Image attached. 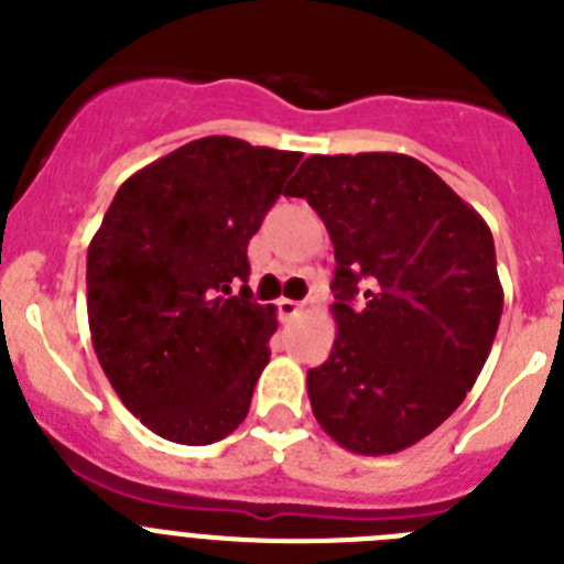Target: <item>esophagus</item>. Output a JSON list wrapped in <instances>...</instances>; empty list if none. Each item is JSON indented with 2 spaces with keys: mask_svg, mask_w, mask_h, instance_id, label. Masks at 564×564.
Masks as SVG:
<instances>
[{
  "mask_svg": "<svg viewBox=\"0 0 564 564\" xmlns=\"http://www.w3.org/2000/svg\"><path fill=\"white\" fill-rule=\"evenodd\" d=\"M302 302H293V299H279L276 302V313H279V318H282V322H288V318H293V316H299V313H302Z\"/></svg>",
  "mask_w": 564,
  "mask_h": 564,
  "instance_id": "esophagus-1",
  "label": "esophagus"
}]
</instances>
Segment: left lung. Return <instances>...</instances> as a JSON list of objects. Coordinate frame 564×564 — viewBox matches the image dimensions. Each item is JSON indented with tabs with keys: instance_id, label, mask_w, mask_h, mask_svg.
I'll return each mask as SVG.
<instances>
[{
	"instance_id": "left-lung-1",
	"label": "left lung",
	"mask_w": 564,
	"mask_h": 564,
	"mask_svg": "<svg viewBox=\"0 0 564 564\" xmlns=\"http://www.w3.org/2000/svg\"><path fill=\"white\" fill-rule=\"evenodd\" d=\"M291 197L333 239L338 336L307 370L318 426L356 455H395L475 387L502 316L486 220L410 154H311Z\"/></svg>"
}]
</instances>
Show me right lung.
I'll use <instances>...</instances> for the list:
<instances>
[{
    "mask_svg": "<svg viewBox=\"0 0 564 564\" xmlns=\"http://www.w3.org/2000/svg\"><path fill=\"white\" fill-rule=\"evenodd\" d=\"M299 152L212 134L134 172L87 251L93 347L147 430L208 446L246 421L276 333L257 305L248 239L285 194Z\"/></svg>",
    "mask_w": 564,
    "mask_h": 564,
    "instance_id": "right-lung-1",
    "label": "right lung"
}]
</instances>
